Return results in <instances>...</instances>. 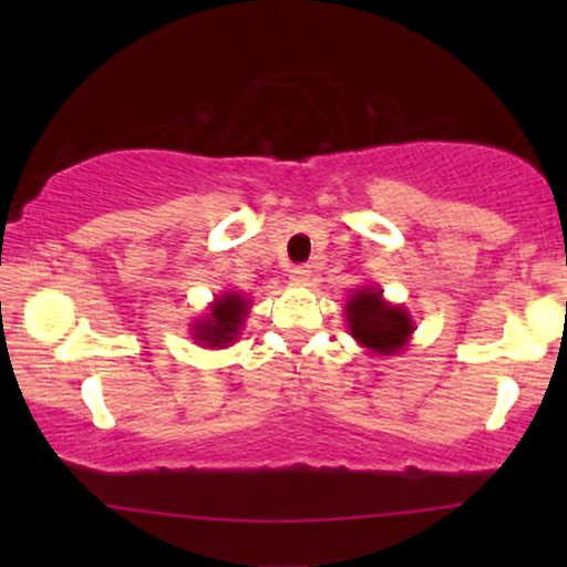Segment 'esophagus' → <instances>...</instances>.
I'll return each instance as SVG.
<instances>
[{
    "instance_id": "1",
    "label": "esophagus",
    "mask_w": 567,
    "mask_h": 567,
    "mask_svg": "<svg viewBox=\"0 0 567 567\" xmlns=\"http://www.w3.org/2000/svg\"><path fill=\"white\" fill-rule=\"evenodd\" d=\"M309 276H312V268H309V266H293L289 270V278L293 284H307Z\"/></svg>"
}]
</instances>
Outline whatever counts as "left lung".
Wrapping results in <instances>:
<instances>
[{"label":"left lung","mask_w":567,"mask_h":567,"mask_svg":"<svg viewBox=\"0 0 567 567\" xmlns=\"http://www.w3.org/2000/svg\"><path fill=\"white\" fill-rule=\"evenodd\" d=\"M348 328L353 338L377 353H394L405 346L413 330L410 317L400 307H390L382 301V293L363 289L348 301Z\"/></svg>","instance_id":"left-lung-1"}]
</instances>
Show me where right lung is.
Masks as SVG:
<instances>
[{"mask_svg": "<svg viewBox=\"0 0 567 567\" xmlns=\"http://www.w3.org/2000/svg\"><path fill=\"white\" fill-rule=\"evenodd\" d=\"M247 301L239 293H227V297L216 299V305L208 315V320L196 324V338L204 340L208 346H224L235 340L239 332V324L245 320Z\"/></svg>", "mask_w": 567, "mask_h": 567, "instance_id": "obj_1", "label": "right lung"}]
</instances>
